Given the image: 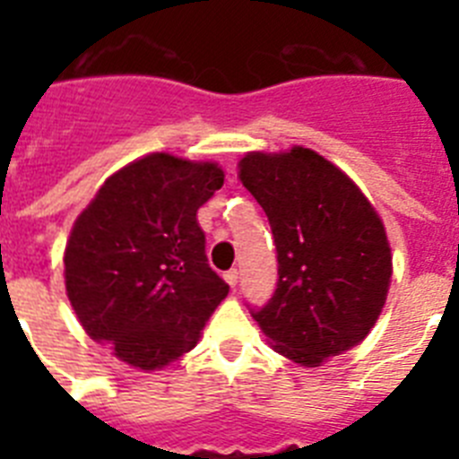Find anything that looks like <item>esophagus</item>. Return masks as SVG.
<instances>
[{
    "label": "esophagus",
    "instance_id": "34e87169",
    "mask_svg": "<svg viewBox=\"0 0 459 459\" xmlns=\"http://www.w3.org/2000/svg\"><path fill=\"white\" fill-rule=\"evenodd\" d=\"M222 278H225V282L230 287H237V282H238V271L237 269H230V271H225V275H222Z\"/></svg>",
    "mask_w": 459,
    "mask_h": 459
}]
</instances>
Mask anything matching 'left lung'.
Here are the masks:
<instances>
[{
    "label": "left lung",
    "instance_id": "obj_1",
    "mask_svg": "<svg viewBox=\"0 0 459 459\" xmlns=\"http://www.w3.org/2000/svg\"><path fill=\"white\" fill-rule=\"evenodd\" d=\"M238 177L269 218L278 285L253 317L278 354L317 368L370 333L393 262L384 222L359 186L317 152H253Z\"/></svg>",
    "mask_w": 459,
    "mask_h": 459
}]
</instances>
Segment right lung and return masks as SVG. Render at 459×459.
Here are the masks:
<instances>
[{"label":"right lung","instance_id":"1","mask_svg":"<svg viewBox=\"0 0 459 459\" xmlns=\"http://www.w3.org/2000/svg\"><path fill=\"white\" fill-rule=\"evenodd\" d=\"M222 181L216 163L149 153L112 174L73 225L68 301L89 338L128 366L158 370L193 350L230 291L197 222Z\"/></svg>","mask_w":459,"mask_h":459}]
</instances>
